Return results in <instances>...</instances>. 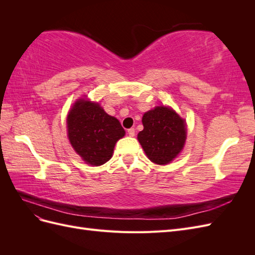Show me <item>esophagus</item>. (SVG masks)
<instances>
[{"instance_id":"1","label":"esophagus","mask_w":255,"mask_h":255,"mask_svg":"<svg viewBox=\"0 0 255 255\" xmlns=\"http://www.w3.org/2000/svg\"><path fill=\"white\" fill-rule=\"evenodd\" d=\"M128 135H129L130 137L135 136V128H128Z\"/></svg>"}]
</instances>
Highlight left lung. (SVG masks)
I'll return each mask as SVG.
<instances>
[{
    "mask_svg": "<svg viewBox=\"0 0 255 255\" xmlns=\"http://www.w3.org/2000/svg\"><path fill=\"white\" fill-rule=\"evenodd\" d=\"M143 129L138 140L153 163L166 165L176 157L186 139V126L174 111L157 106L142 117Z\"/></svg>",
    "mask_w": 255,
    "mask_h": 255,
    "instance_id": "obj_1",
    "label": "left lung"
}]
</instances>
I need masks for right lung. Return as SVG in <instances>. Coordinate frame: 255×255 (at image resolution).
Here are the masks:
<instances>
[{
	"instance_id": "right-lung-1",
	"label": "right lung",
	"mask_w": 255,
	"mask_h": 255,
	"mask_svg": "<svg viewBox=\"0 0 255 255\" xmlns=\"http://www.w3.org/2000/svg\"><path fill=\"white\" fill-rule=\"evenodd\" d=\"M68 137L73 149L89 165L110 160L115 144L126 132L118 119L107 115L98 103L80 100L67 118Z\"/></svg>"
}]
</instances>
